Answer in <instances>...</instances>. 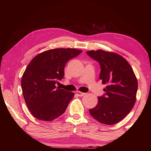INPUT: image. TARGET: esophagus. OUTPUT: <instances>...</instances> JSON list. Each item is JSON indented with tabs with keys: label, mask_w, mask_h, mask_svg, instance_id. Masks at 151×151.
I'll use <instances>...</instances> for the list:
<instances>
[{
	"label": "esophagus",
	"mask_w": 151,
	"mask_h": 151,
	"mask_svg": "<svg viewBox=\"0 0 151 151\" xmlns=\"http://www.w3.org/2000/svg\"><path fill=\"white\" fill-rule=\"evenodd\" d=\"M76 94H77V95H78V96H84V95H85V93H82V92L78 91H76Z\"/></svg>",
	"instance_id": "34e87169"
}]
</instances>
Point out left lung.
Segmentation results:
<instances>
[{
	"label": "left lung",
	"mask_w": 151,
	"mask_h": 151,
	"mask_svg": "<svg viewBox=\"0 0 151 151\" xmlns=\"http://www.w3.org/2000/svg\"><path fill=\"white\" fill-rule=\"evenodd\" d=\"M86 53L100 64L99 78L103 85L107 84L104 88L105 95L98 97V103L89 109V112L101 123L116 124L133 108L137 100V78L128 61L117 53L101 49Z\"/></svg>",
	"instance_id": "obj_1"
}]
</instances>
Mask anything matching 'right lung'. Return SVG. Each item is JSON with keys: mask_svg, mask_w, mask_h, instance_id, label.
Masks as SVG:
<instances>
[{"mask_svg": "<svg viewBox=\"0 0 151 151\" xmlns=\"http://www.w3.org/2000/svg\"><path fill=\"white\" fill-rule=\"evenodd\" d=\"M82 52L76 48H55L32 58L22 75L21 87L28 109L35 118L51 121L65 112L75 93L55 86L62 80L66 63Z\"/></svg>", "mask_w": 151, "mask_h": 151, "instance_id": "add662e5", "label": "right lung"}]
</instances>
